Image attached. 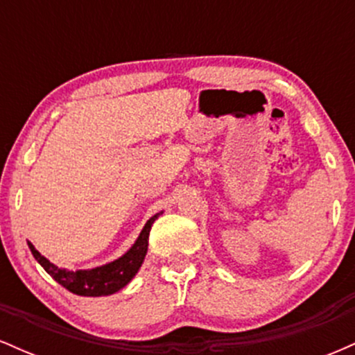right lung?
<instances>
[{
	"instance_id": "1",
	"label": "right lung",
	"mask_w": 355,
	"mask_h": 355,
	"mask_svg": "<svg viewBox=\"0 0 355 355\" xmlns=\"http://www.w3.org/2000/svg\"><path fill=\"white\" fill-rule=\"evenodd\" d=\"M164 211L155 214L148 222L145 223L144 230L140 232L138 239L135 240L132 247L125 252L123 255L118 257L113 262L105 263V266L87 268V270H68V268L56 267L51 263L46 257H43L36 250L31 242H28L31 254L36 259V262L42 266L44 270L50 274L53 279L60 285H63L67 291L73 292L76 295L83 297H101V295H112L115 292L121 291L125 285L132 282L133 277L140 270L141 263H144L146 250H148V235L152 230L153 222L157 220Z\"/></svg>"
}]
</instances>
